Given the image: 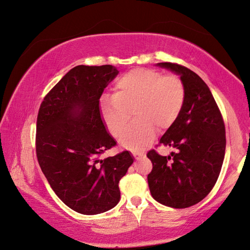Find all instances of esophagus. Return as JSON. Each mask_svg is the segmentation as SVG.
Masks as SVG:
<instances>
[{
    "label": "esophagus",
    "instance_id": "1",
    "mask_svg": "<svg viewBox=\"0 0 250 250\" xmlns=\"http://www.w3.org/2000/svg\"><path fill=\"white\" fill-rule=\"evenodd\" d=\"M132 153H133V156H134V158L136 159V160H140V159L143 157V153H141L139 151H133Z\"/></svg>",
    "mask_w": 250,
    "mask_h": 250
}]
</instances>
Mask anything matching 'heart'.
<instances>
[{"instance_id": "b5f03b06", "label": "heart", "mask_w": 250, "mask_h": 250, "mask_svg": "<svg viewBox=\"0 0 250 250\" xmlns=\"http://www.w3.org/2000/svg\"><path fill=\"white\" fill-rule=\"evenodd\" d=\"M186 89L176 75H163L148 68H134L120 76L113 97L104 98L101 117L113 137H119L130 120H135L120 139V145L139 150L155 139L157 126L167 130L184 108Z\"/></svg>"}]
</instances>
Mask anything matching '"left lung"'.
Masks as SVG:
<instances>
[{
  "label": "left lung",
  "mask_w": 250,
  "mask_h": 250,
  "mask_svg": "<svg viewBox=\"0 0 250 250\" xmlns=\"http://www.w3.org/2000/svg\"><path fill=\"white\" fill-rule=\"evenodd\" d=\"M180 76L186 89L184 108L160 144L176 152L167 157L147 152L152 198L173 208H186L203 200L215 186L226 151L225 122L209 88L198 74L171 62L158 63Z\"/></svg>",
  "instance_id": "8db88e82"
}]
</instances>
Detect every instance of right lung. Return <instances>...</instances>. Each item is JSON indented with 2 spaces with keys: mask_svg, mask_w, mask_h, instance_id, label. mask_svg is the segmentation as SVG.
<instances>
[{
  "mask_svg": "<svg viewBox=\"0 0 250 250\" xmlns=\"http://www.w3.org/2000/svg\"><path fill=\"white\" fill-rule=\"evenodd\" d=\"M113 65H77L41 104L36 156L59 199L83 215L113 208L120 200L119 180L133 163L129 151L100 159L116 145L101 117L100 98L118 75Z\"/></svg>",
  "mask_w": 250,
  "mask_h": 250,
  "instance_id": "1",
  "label": "right lung"
}]
</instances>
